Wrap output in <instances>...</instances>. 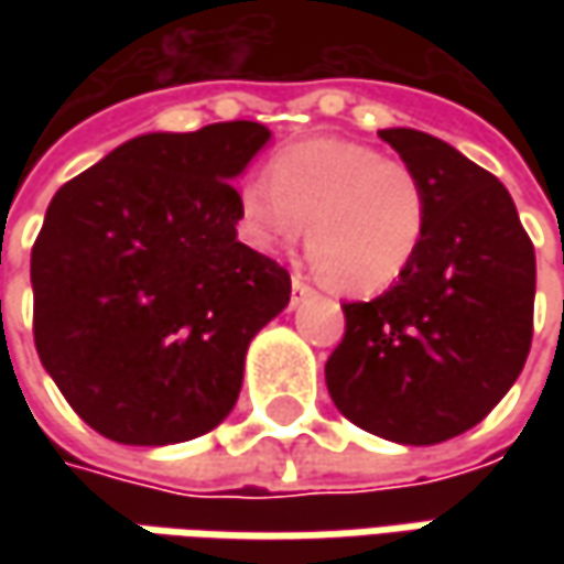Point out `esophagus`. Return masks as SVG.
<instances>
[{
	"label": "esophagus",
	"mask_w": 564,
	"mask_h": 564,
	"mask_svg": "<svg viewBox=\"0 0 564 564\" xmlns=\"http://www.w3.org/2000/svg\"><path fill=\"white\" fill-rule=\"evenodd\" d=\"M314 292L307 282H304V275H292V304H297V301H304L307 294Z\"/></svg>",
	"instance_id": "34e87169"
}]
</instances>
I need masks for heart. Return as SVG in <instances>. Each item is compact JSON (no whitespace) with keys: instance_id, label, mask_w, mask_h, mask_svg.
Returning a JSON list of instances; mask_svg holds the SVG:
<instances>
[{"instance_id":"heart-1","label":"heart","mask_w":564,"mask_h":564,"mask_svg":"<svg viewBox=\"0 0 564 564\" xmlns=\"http://www.w3.org/2000/svg\"><path fill=\"white\" fill-rule=\"evenodd\" d=\"M238 206L245 238L260 253L294 248L307 228L314 267L345 294L395 285L430 223L426 185L411 165L333 138L279 150L270 182H248Z\"/></svg>"}]
</instances>
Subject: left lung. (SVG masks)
<instances>
[{
  "mask_svg": "<svg viewBox=\"0 0 564 564\" xmlns=\"http://www.w3.org/2000/svg\"><path fill=\"white\" fill-rule=\"evenodd\" d=\"M379 138L423 178L430 223L389 292L341 304L345 338L326 360V389L360 430L436 445L484 421L521 373L536 257L496 175L414 128Z\"/></svg>",
  "mask_w": 564,
  "mask_h": 564,
  "instance_id": "obj_1",
  "label": "left lung"
}]
</instances>
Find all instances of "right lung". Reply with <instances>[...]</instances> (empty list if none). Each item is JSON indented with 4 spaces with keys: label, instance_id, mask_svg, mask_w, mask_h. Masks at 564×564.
I'll return each instance as SVG.
<instances>
[{
    "label": "right lung",
    "instance_id": "right-lung-1",
    "mask_svg": "<svg viewBox=\"0 0 564 564\" xmlns=\"http://www.w3.org/2000/svg\"><path fill=\"white\" fill-rule=\"evenodd\" d=\"M270 138L260 121L150 131L55 191L31 253L33 341L106 440L187 443L231 414L250 338L292 294L235 228L231 182Z\"/></svg>",
    "mask_w": 564,
    "mask_h": 564
}]
</instances>
